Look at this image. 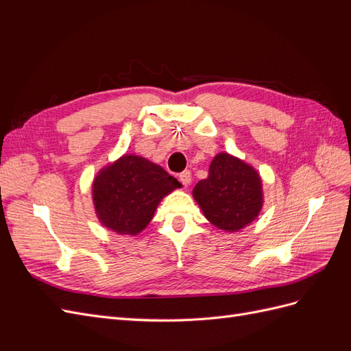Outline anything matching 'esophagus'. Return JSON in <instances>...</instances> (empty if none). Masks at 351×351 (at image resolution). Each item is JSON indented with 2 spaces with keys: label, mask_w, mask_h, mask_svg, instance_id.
<instances>
[{
  "label": "esophagus",
  "mask_w": 351,
  "mask_h": 351,
  "mask_svg": "<svg viewBox=\"0 0 351 351\" xmlns=\"http://www.w3.org/2000/svg\"><path fill=\"white\" fill-rule=\"evenodd\" d=\"M180 182L183 183L184 187H187L190 183H192V173L184 171V173L180 174Z\"/></svg>",
  "instance_id": "obj_1"
}]
</instances>
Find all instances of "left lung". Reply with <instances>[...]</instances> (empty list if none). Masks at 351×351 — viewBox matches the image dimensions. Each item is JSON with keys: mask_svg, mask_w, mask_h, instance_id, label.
Instances as JSON below:
<instances>
[{"mask_svg": "<svg viewBox=\"0 0 351 351\" xmlns=\"http://www.w3.org/2000/svg\"><path fill=\"white\" fill-rule=\"evenodd\" d=\"M193 199L212 226L239 232L256 219L263 208L259 171L241 158L219 152L209 165V176L193 187Z\"/></svg>", "mask_w": 351, "mask_h": 351, "instance_id": "1", "label": "left lung"}]
</instances>
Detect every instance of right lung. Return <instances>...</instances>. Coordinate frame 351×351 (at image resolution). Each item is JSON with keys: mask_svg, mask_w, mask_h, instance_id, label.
<instances>
[{"mask_svg": "<svg viewBox=\"0 0 351 351\" xmlns=\"http://www.w3.org/2000/svg\"><path fill=\"white\" fill-rule=\"evenodd\" d=\"M182 183L149 159L124 154L104 165L92 182V202L101 226L136 237L149 226L162 199Z\"/></svg>", "mask_w": 351, "mask_h": 351, "instance_id": "add662e5", "label": "right lung"}]
</instances>
